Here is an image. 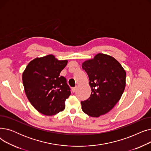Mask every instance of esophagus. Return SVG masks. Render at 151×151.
I'll list each match as a JSON object with an SVG mask.
<instances>
[{"label":"esophagus","instance_id":"esophagus-1","mask_svg":"<svg viewBox=\"0 0 151 151\" xmlns=\"http://www.w3.org/2000/svg\"><path fill=\"white\" fill-rule=\"evenodd\" d=\"M76 89H77L76 87H75V88H73L72 89H71V90H72V92H76Z\"/></svg>","mask_w":151,"mask_h":151}]
</instances>
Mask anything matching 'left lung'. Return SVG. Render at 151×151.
I'll list each match as a JSON object with an SVG mask.
<instances>
[{"instance_id": "8db88e82", "label": "left lung", "mask_w": 151, "mask_h": 151, "mask_svg": "<svg viewBox=\"0 0 151 151\" xmlns=\"http://www.w3.org/2000/svg\"><path fill=\"white\" fill-rule=\"evenodd\" d=\"M82 68L89 78L90 97L82 101L83 111L97 117L111 110L119 101L125 88V70L111 55L99 53L84 62Z\"/></svg>"}]
</instances>
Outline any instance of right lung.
I'll return each instance as SVG.
<instances>
[{"label": "right lung", "instance_id": "right-lung-1", "mask_svg": "<svg viewBox=\"0 0 151 151\" xmlns=\"http://www.w3.org/2000/svg\"><path fill=\"white\" fill-rule=\"evenodd\" d=\"M68 61L59 60L52 54L30 61L22 73L26 96L40 113L52 116L65 109L70 88L66 78L60 76Z\"/></svg>", "mask_w": 151, "mask_h": 151}]
</instances>
